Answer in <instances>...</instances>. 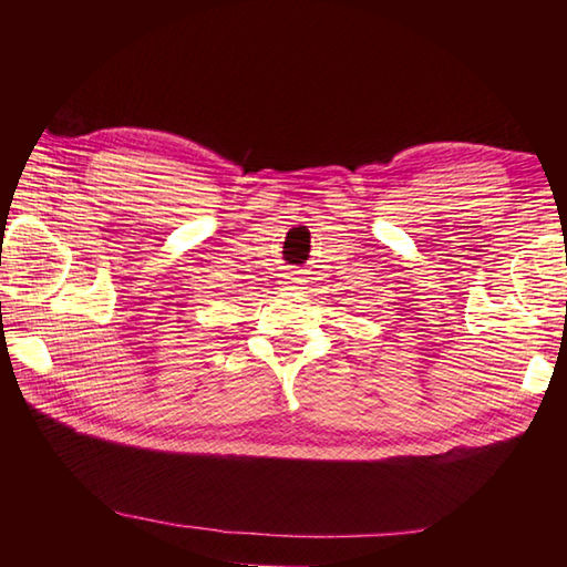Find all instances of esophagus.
I'll return each instance as SVG.
<instances>
[{
    "mask_svg": "<svg viewBox=\"0 0 567 567\" xmlns=\"http://www.w3.org/2000/svg\"><path fill=\"white\" fill-rule=\"evenodd\" d=\"M302 285H305V280H302V277H297V275H287L282 280L285 290H302Z\"/></svg>",
    "mask_w": 567,
    "mask_h": 567,
    "instance_id": "esophagus-1",
    "label": "esophagus"
}]
</instances>
